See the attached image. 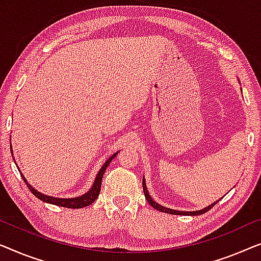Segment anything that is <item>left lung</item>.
Wrapping results in <instances>:
<instances>
[{
	"label": "left lung",
	"mask_w": 261,
	"mask_h": 261,
	"mask_svg": "<svg viewBox=\"0 0 261 261\" xmlns=\"http://www.w3.org/2000/svg\"><path fill=\"white\" fill-rule=\"evenodd\" d=\"M143 190H144V195H145V199L148 201L149 204L153 207L157 211L162 212V213H168V214H174V215H201L203 214V213L208 212L209 209H212L214 205L219 202V201H216V202L209 204L208 207H205L203 209H201V211H195V212H179V211H175V209H170V208H167V207H163V205H161L156 202V201H153L151 199V196L149 195V192L148 189H146V185H145V179L143 177Z\"/></svg>",
	"instance_id": "left-lung-1"
}]
</instances>
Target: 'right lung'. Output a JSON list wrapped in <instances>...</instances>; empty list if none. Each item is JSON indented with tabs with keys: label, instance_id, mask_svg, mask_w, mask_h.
<instances>
[{
	"label": "right lung",
	"instance_id": "obj_1",
	"mask_svg": "<svg viewBox=\"0 0 261 261\" xmlns=\"http://www.w3.org/2000/svg\"><path fill=\"white\" fill-rule=\"evenodd\" d=\"M12 152H13V150H12ZM117 153L118 152L113 153V155L104 163V166L101 167L100 170H99V172L97 174V177H95V179H94L92 188H91L86 194H84V195L78 196V197H72V199H60V197L43 195V194L38 192L34 187H32L31 185H29V183L27 182V179L24 178V176L22 175V172L21 171L20 172H21V176H22V178H23L24 183L28 187V189L31 190V192L34 194V196L38 197L39 200L43 201V202L60 205V207H65V208H83V207H86V205H90L91 203H93L95 199L99 196V193H100V188H101L102 175H104V172L106 170V168L109 167V164L111 163V161L117 156Z\"/></svg>",
	"mask_w": 261,
	"mask_h": 261
}]
</instances>
